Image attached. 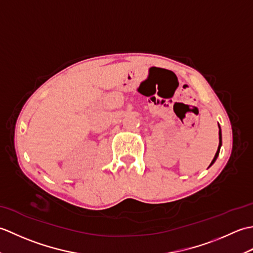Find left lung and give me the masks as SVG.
Returning a JSON list of instances; mask_svg holds the SVG:
<instances>
[{"label": "left lung", "mask_w": 253, "mask_h": 253, "mask_svg": "<svg viewBox=\"0 0 253 253\" xmlns=\"http://www.w3.org/2000/svg\"><path fill=\"white\" fill-rule=\"evenodd\" d=\"M219 133V132H218ZM221 144H222V139H221V136H219V144H218V150H217V152H216V154H215V157H214V159H213V161H212V163L214 162V161H215L216 160V158H217V155H218V151H219V146H221ZM211 163V164H212Z\"/></svg>", "instance_id": "obj_1"}]
</instances>
